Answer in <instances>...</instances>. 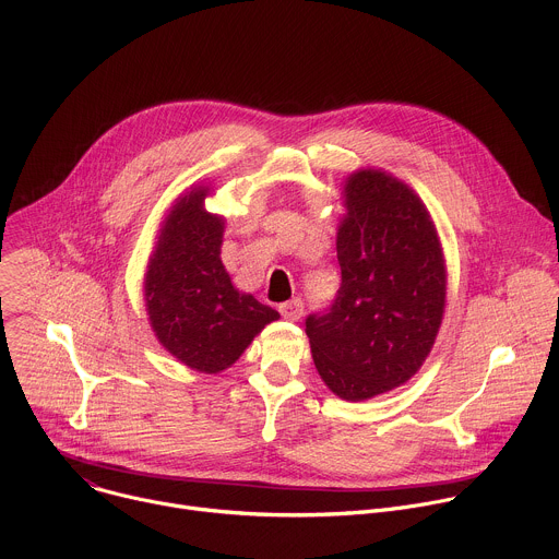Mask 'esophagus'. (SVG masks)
<instances>
[{
    "label": "esophagus",
    "mask_w": 559,
    "mask_h": 559,
    "mask_svg": "<svg viewBox=\"0 0 559 559\" xmlns=\"http://www.w3.org/2000/svg\"><path fill=\"white\" fill-rule=\"evenodd\" d=\"M302 300L300 298H292V300H285L278 305V311L287 318V321H298V318L302 316Z\"/></svg>",
    "instance_id": "esophagus-1"
}]
</instances>
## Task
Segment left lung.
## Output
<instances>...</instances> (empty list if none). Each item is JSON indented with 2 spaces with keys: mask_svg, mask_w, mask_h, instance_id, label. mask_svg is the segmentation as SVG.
Instances as JSON below:
<instances>
[{
  "mask_svg": "<svg viewBox=\"0 0 559 559\" xmlns=\"http://www.w3.org/2000/svg\"><path fill=\"white\" fill-rule=\"evenodd\" d=\"M341 289L305 318L313 365L343 401L407 382L438 336L447 276L433 221L397 179L360 170L345 183Z\"/></svg>",
  "mask_w": 559,
  "mask_h": 559,
  "instance_id": "obj_1",
  "label": "left lung"
}]
</instances>
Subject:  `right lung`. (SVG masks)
Instances as JSON below:
<instances>
[{
    "instance_id": "obj_1",
    "label": "right lung",
    "mask_w": 559,
    "mask_h": 559,
    "mask_svg": "<svg viewBox=\"0 0 559 559\" xmlns=\"http://www.w3.org/2000/svg\"><path fill=\"white\" fill-rule=\"evenodd\" d=\"M207 190L181 197L158 234L145 274L150 325L173 356L216 373L238 360L278 311L238 292L221 261L223 218L203 210Z\"/></svg>"
}]
</instances>
